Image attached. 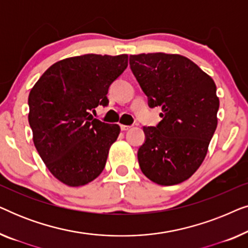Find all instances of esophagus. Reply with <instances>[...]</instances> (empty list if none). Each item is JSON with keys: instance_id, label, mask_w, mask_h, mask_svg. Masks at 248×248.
Segmentation results:
<instances>
[{"instance_id": "1", "label": "esophagus", "mask_w": 248, "mask_h": 248, "mask_svg": "<svg viewBox=\"0 0 248 248\" xmlns=\"http://www.w3.org/2000/svg\"><path fill=\"white\" fill-rule=\"evenodd\" d=\"M130 128H131L130 125L121 124V130H122V131H127V130H130Z\"/></svg>"}]
</instances>
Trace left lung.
<instances>
[{
  "label": "left lung",
  "mask_w": 248,
  "mask_h": 248,
  "mask_svg": "<svg viewBox=\"0 0 248 248\" xmlns=\"http://www.w3.org/2000/svg\"><path fill=\"white\" fill-rule=\"evenodd\" d=\"M130 66L149 106L162 110L157 126L143 127L145 141L138 151L141 170L159 185L179 184L198 170L215 134V81L178 54L131 55Z\"/></svg>",
  "instance_id": "8db88e82"
}]
</instances>
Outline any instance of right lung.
Listing matches in <instances>:
<instances>
[{
	"label": "right lung",
	"instance_id": "right-lung-1",
	"mask_svg": "<svg viewBox=\"0 0 248 248\" xmlns=\"http://www.w3.org/2000/svg\"><path fill=\"white\" fill-rule=\"evenodd\" d=\"M127 57L86 54L59 61L30 91L33 144L65 185H86L104 170L121 128L93 118L91 111L109 103L108 88L127 67Z\"/></svg>",
	"mask_w": 248,
	"mask_h": 248
}]
</instances>
